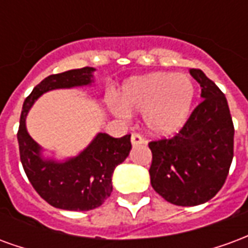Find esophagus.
Segmentation results:
<instances>
[{
    "label": "esophagus",
    "mask_w": 248,
    "mask_h": 248,
    "mask_svg": "<svg viewBox=\"0 0 248 248\" xmlns=\"http://www.w3.org/2000/svg\"><path fill=\"white\" fill-rule=\"evenodd\" d=\"M145 143V140L143 137L140 134H133L131 135V145L133 146H140Z\"/></svg>",
    "instance_id": "obj_1"
}]
</instances>
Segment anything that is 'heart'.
Returning a JSON list of instances; mask_svg holds the SVG:
<instances>
[{
  "label": "heart",
  "mask_w": 248,
  "mask_h": 248,
  "mask_svg": "<svg viewBox=\"0 0 248 248\" xmlns=\"http://www.w3.org/2000/svg\"><path fill=\"white\" fill-rule=\"evenodd\" d=\"M194 97L195 87L187 76L154 73L126 82L113 110L121 117H127L129 110L140 111L150 133L171 135L187 122Z\"/></svg>",
  "instance_id": "heart-1"
}]
</instances>
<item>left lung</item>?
I'll return each instance as SVG.
<instances>
[{
    "instance_id": "obj_1",
    "label": "left lung",
    "mask_w": 248,
    "mask_h": 248,
    "mask_svg": "<svg viewBox=\"0 0 248 248\" xmlns=\"http://www.w3.org/2000/svg\"><path fill=\"white\" fill-rule=\"evenodd\" d=\"M190 74L202 87L203 101L177 135L149 143L151 186L177 206H197L215 197L234 156V124L227 99L202 70L190 69Z\"/></svg>"
}]
</instances>
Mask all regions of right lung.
I'll return each instance as SVG.
<instances>
[{"label": "right lung", "mask_w": 248, "mask_h": 248, "mask_svg": "<svg viewBox=\"0 0 248 248\" xmlns=\"http://www.w3.org/2000/svg\"><path fill=\"white\" fill-rule=\"evenodd\" d=\"M94 67H82L46 77L25 99L17 134L19 156L26 177L41 198L53 207L70 211H89L99 207L113 191L115 167L129 156L130 135L113 138L98 133L78 155L56 161L42 155V147L26 130V117L38 98L56 89L90 86Z\"/></svg>", "instance_id": "add662e5"}]
</instances>
